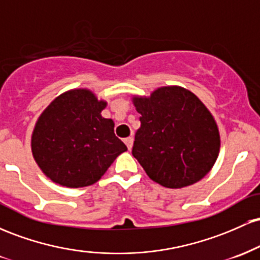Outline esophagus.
Instances as JSON below:
<instances>
[{
    "mask_svg": "<svg viewBox=\"0 0 260 260\" xmlns=\"http://www.w3.org/2000/svg\"><path fill=\"white\" fill-rule=\"evenodd\" d=\"M124 143H126L128 150H131V149H132V147H133V138H132V137H128V138L124 139Z\"/></svg>",
    "mask_w": 260,
    "mask_h": 260,
    "instance_id": "34e87169",
    "label": "esophagus"
}]
</instances>
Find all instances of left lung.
<instances>
[{
    "mask_svg": "<svg viewBox=\"0 0 260 260\" xmlns=\"http://www.w3.org/2000/svg\"><path fill=\"white\" fill-rule=\"evenodd\" d=\"M140 115L133 156L154 182L183 188L201 181L220 153V133L208 107L192 91L161 86L150 96L134 95Z\"/></svg>",
    "mask_w": 260,
    "mask_h": 260,
    "instance_id": "obj_1",
    "label": "left lung"
}]
</instances>
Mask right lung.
<instances>
[{"mask_svg": "<svg viewBox=\"0 0 260 260\" xmlns=\"http://www.w3.org/2000/svg\"><path fill=\"white\" fill-rule=\"evenodd\" d=\"M107 103L86 88L71 89L41 112L31 134V153L47 178L67 188L91 186L127 147L104 118Z\"/></svg>", "mask_w": 260, "mask_h": 260, "instance_id": "right-lung-1", "label": "right lung"}]
</instances>
